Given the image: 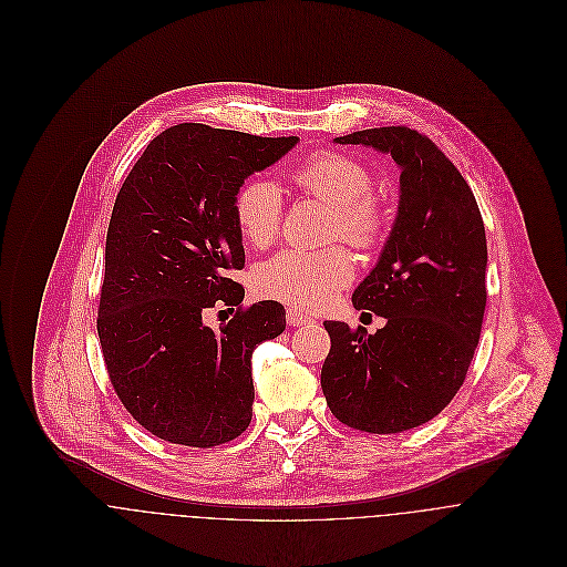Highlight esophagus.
<instances>
[{
  "mask_svg": "<svg viewBox=\"0 0 567 567\" xmlns=\"http://www.w3.org/2000/svg\"><path fill=\"white\" fill-rule=\"evenodd\" d=\"M286 321H288V324H292V327H303V324H310L315 319L312 317H308V315H303L301 310H288L286 312Z\"/></svg>",
  "mask_w": 567,
  "mask_h": 567,
  "instance_id": "1",
  "label": "esophagus"
}]
</instances>
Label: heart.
Returning <instances> with one entry per match:
<instances>
[{"label":"heart","mask_w":567,"mask_h":567,"mask_svg":"<svg viewBox=\"0 0 567 567\" xmlns=\"http://www.w3.org/2000/svg\"><path fill=\"white\" fill-rule=\"evenodd\" d=\"M295 181L312 196L333 205L331 236L358 248H371L382 238L389 214L373 196L371 169L353 157L323 153L303 163ZM234 216L246 243L268 246L281 231L284 194L270 178L244 181L234 196ZM353 279V259L342 246L324 250L284 248L255 270V290L261 297L312 310L327 303Z\"/></svg>","instance_id":"obj_1"}]
</instances>
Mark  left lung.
Returning <instances> with one entry per match:
<instances>
[{"label": "left lung", "instance_id": "obj_1", "mask_svg": "<svg viewBox=\"0 0 567 567\" xmlns=\"http://www.w3.org/2000/svg\"><path fill=\"white\" fill-rule=\"evenodd\" d=\"M333 142L391 153L402 196L378 266L351 297L386 324L367 333L324 321L321 386L340 423L404 432L434 419L467 378L485 319V223L458 167L423 133L382 126Z\"/></svg>", "mask_w": 567, "mask_h": 567}]
</instances>
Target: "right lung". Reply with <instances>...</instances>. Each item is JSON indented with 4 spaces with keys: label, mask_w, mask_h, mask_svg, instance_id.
Instances as JSON below:
<instances>
[{
    "label": "right lung",
    "mask_w": 567,
    "mask_h": 567,
    "mask_svg": "<svg viewBox=\"0 0 567 567\" xmlns=\"http://www.w3.org/2000/svg\"><path fill=\"white\" fill-rule=\"evenodd\" d=\"M297 142L176 124L148 144L115 198L97 308L102 358L120 402L167 443L216 447L250 423V355L286 329V310L244 308L243 284L229 277L244 268L234 196ZM214 307L235 312L220 332L202 323Z\"/></svg>",
    "instance_id": "1"
}]
</instances>
